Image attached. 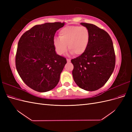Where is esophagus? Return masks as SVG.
I'll list each match as a JSON object with an SVG mask.
<instances>
[{
  "label": "esophagus",
  "mask_w": 132,
  "mask_h": 132,
  "mask_svg": "<svg viewBox=\"0 0 132 132\" xmlns=\"http://www.w3.org/2000/svg\"><path fill=\"white\" fill-rule=\"evenodd\" d=\"M67 62H68V63H69L70 62V59H67Z\"/></svg>",
  "instance_id": "esophagus-1"
}]
</instances>
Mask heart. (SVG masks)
Instances as JSON below:
<instances>
[{"instance_id": "obj_1", "label": "heart", "mask_w": 132, "mask_h": 132, "mask_svg": "<svg viewBox=\"0 0 132 132\" xmlns=\"http://www.w3.org/2000/svg\"><path fill=\"white\" fill-rule=\"evenodd\" d=\"M59 38H55L54 47L58 55H63L67 51L79 56L86 51L89 45L91 34L85 26H69L64 27L59 32Z\"/></svg>"}]
</instances>
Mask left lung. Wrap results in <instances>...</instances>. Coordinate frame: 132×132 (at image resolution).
Listing matches in <instances>:
<instances>
[{"label": "left lung", "instance_id": "8db88e82", "mask_svg": "<svg viewBox=\"0 0 132 132\" xmlns=\"http://www.w3.org/2000/svg\"><path fill=\"white\" fill-rule=\"evenodd\" d=\"M91 34L88 47L82 54L71 60L74 80L80 88L95 91L104 85L114 69L113 42L106 31L91 23L81 22Z\"/></svg>", "mask_w": 132, "mask_h": 132}]
</instances>
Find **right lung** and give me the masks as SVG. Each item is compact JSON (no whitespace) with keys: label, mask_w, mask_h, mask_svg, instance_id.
<instances>
[{"label":"right lung","mask_w":132,"mask_h":132,"mask_svg":"<svg viewBox=\"0 0 132 132\" xmlns=\"http://www.w3.org/2000/svg\"><path fill=\"white\" fill-rule=\"evenodd\" d=\"M64 23L55 22L35 25L19 39L16 68L22 81L32 89L46 92L58 84L67 60L55 53L54 37Z\"/></svg>","instance_id":"add662e5"}]
</instances>
